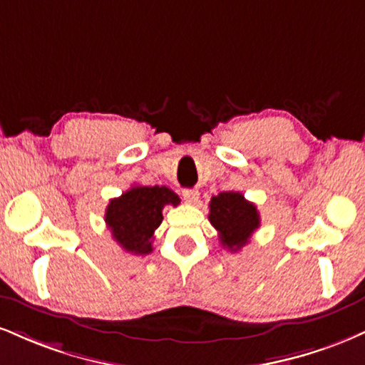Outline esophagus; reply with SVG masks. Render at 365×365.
Returning <instances> with one entry per match:
<instances>
[{"mask_svg": "<svg viewBox=\"0 0 365 365\" xmlns=\"http://www.w3.org/2000/svg\"><path fill=\"white\" fill-rule=\"evenodd\" d=\"M182 195H183V199L188 202V204H195V202L199 200V192L190 190V188H183Z\"/></svg>", "mask_w": 365, "mask_h": 365, "instance_id": "34e87169", "label": "esophagus"}]
</instances>
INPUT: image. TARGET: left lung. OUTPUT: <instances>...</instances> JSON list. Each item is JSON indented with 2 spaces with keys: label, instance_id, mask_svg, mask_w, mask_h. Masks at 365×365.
I'll return each mask as SVG.
<instances>
[{
  "label": "left lung",
  "instance_id": "obj_1",
  "mask_svg": "<svg viewBox=\"0 0 365 365\" xmlns=\"http://www.w3.org/2000/svg\"><path fill=\"white\" fill-rule=\"evenodd\" d=\"M209 221L219 232V241L230 252H238L260 227L257 205L240 192H221L209 204Z\"/></svg>",
  "mask_w": 365,
  "mask_h": 365
}]
</instances>
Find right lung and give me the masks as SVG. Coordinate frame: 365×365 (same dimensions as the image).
I'll list each match as a JSON object with an SVG mask.
<instances>
[{"label": "right lung", "mask_w": 365, "mask_h": 365, "mask_svg": "<svg viewBox=\"0 0 365 365\" xmlns=\"http://www.w3.org/2000/svg\"><path fill=\"white\" fill-rule=\"evenodd\" d=\"M180 204V197L163 185H135L117 199H112L105 210V222L112 238L125 252L148 255L153 252L155 231L163 221V207Z\"/></svg>", "instance_id": "right-lung-1"}]
</instances>
